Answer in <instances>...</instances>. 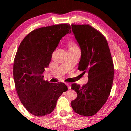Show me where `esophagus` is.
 Wrapping results in <instances>:
<instances>
[{
	"label": "esophagus",
	"mask_w": 131,
	"mask_h": 131,
	"mask_svg": "<svg viewBox=\"0 0 131 131\" xmlns=\"http://www.w3.org/2000/svg\"><path fill=\"white\" fill-rule=\"evenodd\" d=\"M66 85L67 86V88L68 89H70V84L69 83H66Z\"/></svg>",
	"instance_id": "obj_1"
}]
</instances>
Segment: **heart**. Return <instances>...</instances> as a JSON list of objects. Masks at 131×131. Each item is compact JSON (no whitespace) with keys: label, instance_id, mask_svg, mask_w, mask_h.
<instances>
[{"label":"heart","instance_id":"1","mask_svg":"<svg viewBox=\"0 0 131 131\" xmlns=\"http://www.w3.org/2000/svg\"><path fill=\"white\" fill-rule=\"evenodd\" d=\"M69 47L70 48H76L77 46L74 43H69Z\"/></svg>","mask_w":131,"mask_h":131}]
</instances>
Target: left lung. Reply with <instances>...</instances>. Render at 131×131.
<instances>
[{"label":"left lung","mask_w":131,"mask_h":131,"mask_svg":"<svg viewBox=\"0 0 131 131\" xmlns=\"http://www.w3.org/2000/svg\"><path fill=\"white\" fill-rule=\"evenodd\" d=\"M71 29L81 49L78 69L88 73L86 85H71L77 98L71 105L83 116L95 114L106 103L112 88L114 66L105 37L88 24H71Z\"/></svg>","instance_id":"8db88e82"}]
</instances>
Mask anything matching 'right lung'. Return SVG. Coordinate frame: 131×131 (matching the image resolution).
Instances as JSON below:
<instances>
[{
  "label": "right lung",
  "mask_w": 131,
  "mask_h": 131,
  "mask_svg": "<svg viewBox=\"0 0 131 131\" xmlns=\"http://www.w3.org/2000/svg\"><path fill=\"white\" fill-rule=\"evenodd\" d=\"M71 32L67 24L37 28L24 37L17 50L13 67L16 91L24 107L36 116L52 112L58 98L67 91L64 83L45 80L43 73L61 39Z\"/></svg>",
  "instance_id": "right-lung-1"
}]
</instances>
